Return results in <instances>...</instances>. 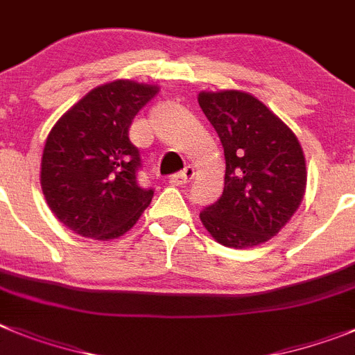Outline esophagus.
<instances>
[{"label":"esophagus","mask_w":355,"mask_h":355,"mask_svg":"<svg viewBox=\"0 0 355 355\" xmlns=\"http://www.w3.org/2000/svg\"><path fill=\"white\" fill-rule=\"evenodd\" d=\"M193 177H195V169L193 168H189V166H187L186 169H184V171H180V173L178 175H173V177H169V184H171V186H186V184H189L191 180H193Z\"/></svg>","instance_id":"1"}]
</instances>
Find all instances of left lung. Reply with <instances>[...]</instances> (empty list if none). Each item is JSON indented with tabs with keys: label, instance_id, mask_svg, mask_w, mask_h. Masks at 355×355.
I'll return each mask as SVG.
<instances>
[{
	"label": "left lung",
	"instance_id": "1",
	"mask_svg": "<svg viewBox=\"0 0 355 355\" xmlns=\"http://www.w3.org/2000/svg\"><path fill=\"white\" fill-rule=\"evenodd\" d=\"M198 103L225 152L220 200L200 212L216 241L252 248L280 232L306 195L307 169L297 135L263 101L243 91H202Z\"/></svg>",
	"mask_w": 355,
	"mask_h": 355
}]
</instances>
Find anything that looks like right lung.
Returning <instances> with one entry per match:
<instances>
[{"instance_id": "right-lung-1", "label": "right lung", "mask_w": 355, "mask_h": 355, "mask_svg": "<svg viewBox=\"0 0 355 355\" xmlns=\"http://www.w3.org/2000/svg\"><path fill=\"white\" fill-rule=\"evenodd\" d=\"M157 92V85L114 80L87 92L49 132L42 193L57 220L78 236L116 239L152 202L153 189L137 184L139 150L128 128Z\"/></svg>"}]
</instances>
